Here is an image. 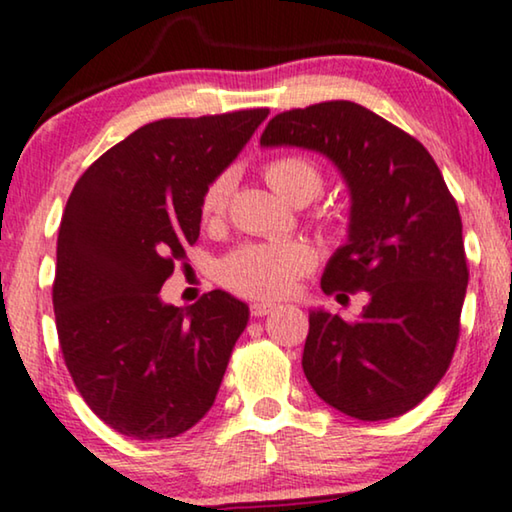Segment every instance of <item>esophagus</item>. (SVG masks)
<instances>
[{"label": "esophagus", "mask_w": 512, "mask_h": 512, "mask_svg": "<svg viewBox=\"0 0 512 512\" xmlns=\"http://www.w3.org/2000/svg\"><path fill=\"white\" fill-rule=\"evenodd\" d=\"M276 309V304H271V302H252L250 304V313L255 318H262V316H269L271 311Z\"/></svg>", "instance_id": "obj_1"}]
</instances>
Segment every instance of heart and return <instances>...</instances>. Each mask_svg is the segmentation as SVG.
I'll return each mask as SVG.
<instances>
[{
  "mask_svg": "<svg viewBox=\"0 0 512 512\" xmlns=\"http://www.w3.org/2000/svg\"><path fill=\"white\" fill-rule=\"evenodd\" d=\"M264 180L285 201L304 206L325 187V173L304 154H283L264 163ZM231 180L227 173L208 182L201 196L203 220H217L229 206ZM330 220V215H323ZM316 264V250L306 241L245 243L220 264V278L231 292L250 299H278L295 290Z\"/></svg>",
  "mask_w": 512,
  "mask_h": 512,
  "instance_id": "heart-1",
  "label": "heart"
}]
</instances>
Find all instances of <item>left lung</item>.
Instances as JSON below:
<instances>
[{
    "label": "left lung",
    "instance_id": "8db88e82",
    "mask_svg": "<svg viewBox=\"0 0 512 512\" xmlns=\"http://www.w3.org/2000/svg\"><path fill=\"white\" fill-rule=\"evenodd\" d=\"M264 147L316 149L351 192L349 243L325 295L365 290L358 320L311 311L302 367L320 398L360 421L400 417L445 377L468 285L461 215L417 138L363 105L330 100L276 114Z\"/></svg>",
    "mask_w": 512,
    "mask_h": 512
}]
</instances>
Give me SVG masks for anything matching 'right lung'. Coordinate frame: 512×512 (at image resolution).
Here are the masks:
<instances>
[{
    "label": "right lung",
    "instance_id": "right-lung-1",
    "mask_svg": "<svg viewBox=\"0 0 512 512\" xmlns=\"http://www.w3.org/2000/svg\"><path fill=\"white\" fill-rule=\"evenodd\" d=\"M267 107L161 119L107 149L67 199L53 281L58 342L86 405L135 440L185 433L215 403L248 306L159 299L201 229V196Z\"/></svg>",
    "mask_w": 512,
    "mask_h": 512
}]
</instances>
